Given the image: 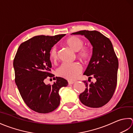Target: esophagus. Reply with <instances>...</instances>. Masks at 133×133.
<instances>
[{
    "label": "esophagus",
    "mask_w": 133,
    "mask_h": 133,
    "mask_svg": "<svg viewBox=\"0 0 133 133\" xmlns=\"http://www.w3.org/2000/svg\"><path fill=\"white\" fill-rule=\"evenodd\" d=\"M75 83L74 81H68V84L69 85H71Z\"/></svg>",
    "instance_id": "34e87169"
}]
</instances>
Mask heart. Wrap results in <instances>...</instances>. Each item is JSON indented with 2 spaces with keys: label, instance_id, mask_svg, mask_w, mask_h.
<instances>
[{
  "label": "heart",
  "instance_id": "b5f03b06",
  "mask_svg": "<svg viewBox=\"0 0 133 133\" xmlns=\"http://www.w3.org/2000/svg\"><path fill=\"white\" fill-rule=\"evenodd\" d=\"M84 41L77 36H72L66 41V44L72 49L73 50L76 51L77 58L80 60L87 62L90 60L92 57V50L88 46H83ZM50 58L51 61H55L58 58L57 48L54 46L50 50L49 53ZM82 71V67L77 63H63L57 69V74L61 77L69 80H74L76 78Z\"/></svg>",
  "mask_w": 133,
  "mask_h": 133
}]
</instances>
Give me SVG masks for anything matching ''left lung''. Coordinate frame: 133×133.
I'll return each mask as SVG.
<instances>
[{"label":"left lung","instance_id":"1","mask_svg":"<svg viewBox=\"0 0 133 133\" xmlns=\"http://www.w3.org/2000/svg\"><path fill=\"white\" fill-rule=\"evenodd\" d=\"M84 36L93 46L92 55L84 75L88 80L94 77L95 83L83 81L85 89L79 99L83 104L91 108L103 106L110 101L117 84L118 59L112 44L107 37L96 30H82L72 33Z\"/></svg>","mask_w":133,"mask_h":133}]
</instances>
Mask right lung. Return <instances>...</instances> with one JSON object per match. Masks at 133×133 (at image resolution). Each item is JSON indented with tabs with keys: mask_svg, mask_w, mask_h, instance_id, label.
<instances>
[{
	"mask_svg": "<svg viewBox=\"0 0 133 133\" xmlns=\"http://www.w3.org/2000/svg\"><path fill=\"white\" fill-rule=\"evenodd\" d=\"M65 36L32 37L20 45L14 59L15 82L21 95L30 109L38 113L56 110L60 103L59 89L68 84L59 77H54L52 85L44 83L47 77L55 76L50 73V50Z\"/></svg>",
	"mask_w": 133,
	"mask_h": 133,
	"instance_id": "1",
	"label": "right lung"
}]
</instances>
